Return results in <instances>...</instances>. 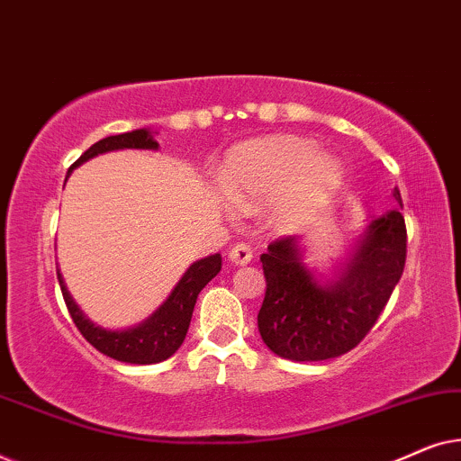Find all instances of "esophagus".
Wrapping results in <instances>:
<instances>
[{"label":"esophagus","mask_w":461,"mask_h":461,"mask_svg":"<svg viewBox=\"0 0 461 461\" xmlns=\"http://www.w3.org/2000/svg\"><path fill=\"white\" fill-rule=\"evenodd\" d=\"M229 258L232 264H237V267H245V264L251 262V258H254V251H251V248L248 243H235L229 251Z\"/></svg>","instance_id":"34e87169"}]
</instances>
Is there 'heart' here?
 Returning a JSON list of instances; mask_svg holds the SVG:
<instances>
[{
  "label": "heart",
  "mask_w": 461,
  "mask_h": 461,
  "mask_svg": "<svg viewBox=\"0 0 461 461\" xmlns=\"http://www.w3.org/2000/svg\"><path fill=\"white\" fill-rule=\"evenodd\" d=\"M342 180V166L311 140L267 138L232 150L218 172V185L230 203L258 210L273 203V218L295 222L323 205Z\"/></svg>",
  "instance_id": "heart-1"
}]
</instances>
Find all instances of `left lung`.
<instances>
[{"instance_id": "1", "label": "left lung", "mask_w": 461, "mask_h": 461, "mask_svg": "<svg viewBox=\"0 0 461 461\" xmlns=\"http://www.w3.org/2000/svg\"><path fill=\"white\" fill-rule=\"evenodd\" d=\"M396 203L402 207L399 188ZM407 258L401 212L371 222L355 258L338 281L319 285L300 262L295 237H279L260 256L267 294L258 330L275 355L289 361H325L361 344L380 319Z\"/></svg>"}]
</instances>
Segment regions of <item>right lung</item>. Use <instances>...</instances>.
Segmentation results:
<instances>
[{"label": "right lung", "mask_w": 461, "mask_h": 461, "mask_svg": "<svg viewBox=\"0 0 461 461\" xmlns=\"http://www.w3.org/2000/svg\"><path fill=\"white\" fill-rule=\"evenodd\" d=\"M157 147H159V144L153 140V134H150L149 130H134L125 131V134L106 136L96 144H92V147L73 163L71 169L77 167L79 163L92 159V157L106 153V150ZM71 169H68V172H71ZM220 268H222V258H220V254L194 262L193 267L186 270L185 276H182L178 285L174 287V292L166 300V304H163L153 317L147 319L138 327H131V330L123 331L103 330V327L90 323V319L84 317V312L79 311L71 295H68L59 268H56V275H59L62 298H65V304L68 308V314H71L75 327H77L81 336H84L94 348L122 363L153 365L166 361V358L172 357L174 352L180 348V344L185 342L197 295L201 289L220 273Z\"/></svg>", "instance_id": "right-lung-1"}]
</instances>
